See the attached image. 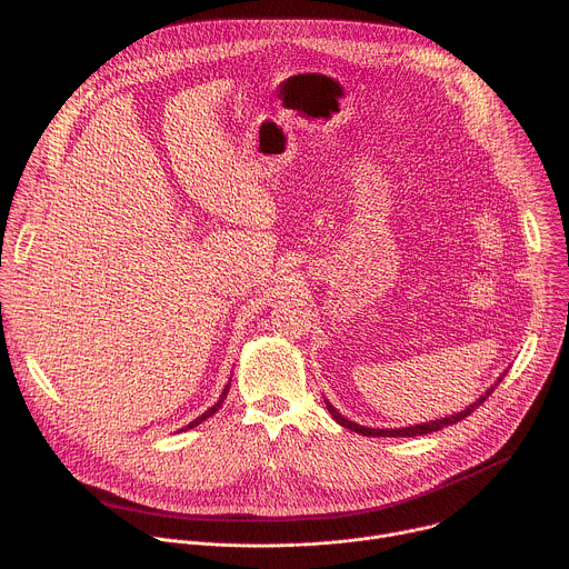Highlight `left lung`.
<instances>
[{"instance_id": "obj_1", "label": "left lung", "mask_w": 569, "mask_h": 569, "mask_svg": "<svg viewBox=\"0 0 569 569\" xmlns=\"http://www.w3.org/2000/svg\"><path fill=\"white\" fill-rule=\"evenodd\" d=\"M502 380V378H500ZM498 380V382H500ZM493 389L496 387H489L486 389V393L483 396H479V400L477 402H472V405H468L466 410H461V412H457V415H452V417H446V419H437V421H430V423H423V426H410V428H393V430H380V428H365V426H358V423H353V421H349V419H345L333 405L327 400V408H329V412H331V417L340 423V426H345L347 430H353V432H358V435H365V437H419V435H430V432H437V430H441V428H448V426H452V423H459V421H463L470 412H475L479 405L489 398L491 393H493Z\"/></svg>"}]
</instances>
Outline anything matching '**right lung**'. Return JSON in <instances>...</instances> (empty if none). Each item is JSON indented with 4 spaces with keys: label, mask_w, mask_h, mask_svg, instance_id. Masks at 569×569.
Returning <instances> with one entry per match:
<instances>
[{
    "label": "right lung",
    "mask_w": 569,
    "mask_h": 569,
    "mask_svg": "<svg viewBox=\"0 0 569 569\" xmlns=\"http://www.w3.org/2000/svg\"><path fill=\"white\" fill-rule=\"evenodd\" d=\"M227 391H229V382H227V387H224V389H222V393H220V398H218V402H216V405H213V408H209V410H207V412H204V415H202V417H198V419H196V421H191V423H189V426H187V428H182V430H191V428H196V426H200V423H202V421H207V419H209V417H211V415H216V412H218V410H220V405H222V400H224V398H227ZM182 430H180V432H182Z\"/></svg>",
    "instance_id": "1"
}]
</instances>
